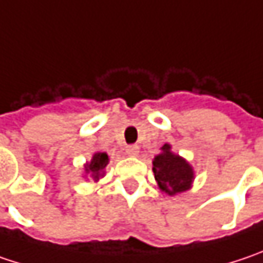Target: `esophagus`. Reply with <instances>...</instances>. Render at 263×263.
<instances>
[{
	"label": "esophagus",
	"instance_id": "esophagus-1",
	"mask_svg": "<svg viewBox=\"0 0 263 263\" xmlns=\"http://www.w3.org/2000/svg\"><path fill=\"white\" fill-rule=\"evenodd\" d=\"M138 153H140V147L137 146V144L126 147V155L128 156H138Z\"/></svg>",
	"mask_w": 263,
	"mask_h": 263
}]
</instances>
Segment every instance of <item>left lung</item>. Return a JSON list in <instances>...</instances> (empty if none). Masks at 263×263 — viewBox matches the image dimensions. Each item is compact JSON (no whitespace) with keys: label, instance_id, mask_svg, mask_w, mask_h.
Wrapping results in <instances>:
<instances>
[{"label":"left lung","instance_id":"1","mask_svg":"<svg viewBox=\"0 0 263 263\" xmlns=\"http://www.w3.org/2000/svg\"><path fill=\"white\" fill-rule=\"evenodd\" d=\"M153 173L159 187L168 195L187 191L193 178L192 166L178 155L171 153L170 144H163L162 153L153 159Z\"/></svg>","mask_w":263,"mask_h":263}]
</instances>
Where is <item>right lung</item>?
<instances>
[{"label": "right lung", "instance_id": "1", "mask_svg": "<svg viewBox=\"0 0 263 263\" xmlns=\"http://www.w3.org/2000/svg\"><path fill=\"white\" fill-rule=\"evenodd\" d=\"M107 163H108V156H107V153H101V152H98V153L93 155L90 163H87L85 166L86 173H90L92 177L95 178V180H98Z\"/></svg>", "mask_w": 263, "mask_h": 263}]
</instances>
